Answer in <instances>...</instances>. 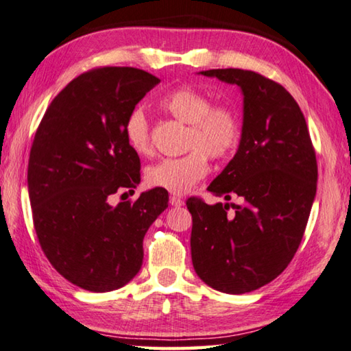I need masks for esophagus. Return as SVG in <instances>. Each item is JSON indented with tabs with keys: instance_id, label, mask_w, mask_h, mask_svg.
Returning a JSON list of instances; mask_svg holds the SVG:
<instances>
[{
	"instance_id": "1",
	"label": "esophagus",
	"mask_w": 351,
	"mask_h": 351,
	"mask_svg": "<svg viewBox=\"0 0 351 351\" xmlns=\"http://www.w3.org/2000/svg\"><path fill=\"white\" fill-rule=\"evenodd\" d=\"M170 204H171V206H176V208H180V206L184 204V199H182L181 197L171 195V197H170Z\"/></svg>"
}]
</instances>
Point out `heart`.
<instances>
[{
  "instance_id": "b5f03b06",
  "label": "heart",
  "mask_w": 351,
  "mask_h": 351,
  "mask_svg": "<svg viewBox=\"0 0 351 351\" xmlns=\"http://www.w3.org/2000/svg\"><path fill=\"white\" fill-rule=\"evenodd\" d=\"M160 108L189 125L186 149L180 158H165L147 170V182L171 193H186L209 171V156L225 159L242 141V117L236 106L213 103L209 95L191 86H181L160 99ZM125 137L138 154L153 152L152 130L145 112L132 109L125 120Z\"/></svg>"
}]
</instances>
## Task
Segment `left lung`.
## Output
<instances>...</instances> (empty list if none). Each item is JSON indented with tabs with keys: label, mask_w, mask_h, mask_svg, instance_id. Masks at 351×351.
<instances>
[{
	"label": "left lung",
	"mask_w": 351,
	"mask_h": 351,
	"mask_svg": "<svg viewBox=\"0 0 351 351\" xmlns=\"http://www.w3.org/2000/svg\"><path fill=\"white\" fill-rule=\"evenodd\" d=\"M243 93V132L231 162L210 182L215 197L241 204H206L191 197V252L197 275L225 293L269 285L297 253L317 191V159L304 115L274 80L252 70L202 71Z\"/></svg>",
	"instance_id": "left-lung-1"
}]
</instances>
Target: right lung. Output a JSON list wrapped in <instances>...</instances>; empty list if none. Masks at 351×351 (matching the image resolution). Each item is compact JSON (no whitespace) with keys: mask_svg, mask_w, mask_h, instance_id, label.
<instances>
[{"mask_svg":"<svg viewBox=\"0 0 351 351\" xmlns=\"http://www.w3.org/2000/svg\"><path fill=\"white\" fill-rule=\"evenodd\" d=\"M158 82L132 66L92 69L54 97L36 131L27 191L38 243L54 269L86 291H115L137 275L145 232L169 206L159 187L109 203L141 182L125 120Z\"/></svg>","mask_w":351,"mask_h":351,"instance_id":"1","label":"right lung"}]
</instances>
